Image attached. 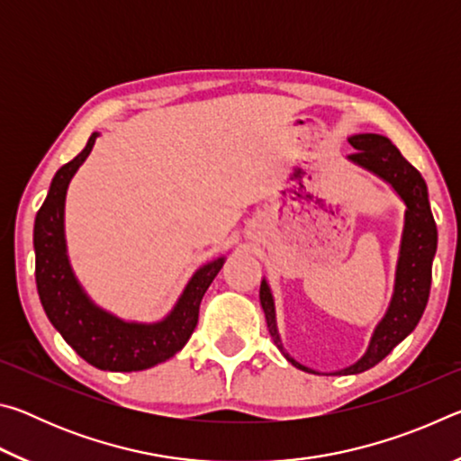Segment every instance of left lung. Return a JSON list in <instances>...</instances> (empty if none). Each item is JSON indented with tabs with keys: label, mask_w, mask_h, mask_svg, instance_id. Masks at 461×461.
Segmentation results:
<instances>
[{
	"label": "left lung",
	"mask_w": 461,
	"mask_h": 461,
	"mask_svg": "<svg viewBox=\"0 0 461 461\" xmlns=\"http://www.w3.org/2000/svg\"><path fill=\"white\" fill-rule=\"evenodd\" d=\"M349 144L356 148V152L349 154V160L368 168L370 173L378 175L386 183L393 185V189L401 194L404 205H407V212H404L401 256L399 264H396L394 294L393 301H390V307L372 335L368 352L354 366L335 374H360L364 370H370L372 366L384 360L415 330L427 307L429 291H431V267L437 249V225L431 207H429L427 185L419 170L384 136L357 134L349 138ZM260 303L264 315H267L270 335L275 338L280 352L299 370L313 372L307 366L294 362L283 349L276 330L275 301H272V293L267 280H262L260 285Z\"/></svg>",
	"instance_id": "8db88e82"
}]
</instances>
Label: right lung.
<instances>
[{
  "mask_svg": "<svg viewBox=\"0 0 461 461\" xmlns=\"http://www.w3.org/2000/svg\"><path fill=\"white\" fill-rule=\"evenodd\" d=\"M97 136L91 134L87 146L57 170L49 194L38 209L34 221L36 286L46 317L85 362L99 370L138 372L168 360L185 348L197 327L203 294L221 270L223 258L194 272L175 309L158 323H126L99 309L77 283L65 244L68 183L89 156Z\"/></svg>",
  "mask_w": 461,
  "mask_h": 461,
  "instance_id": "right-lung-1",
  "label": "right lung"
}]
</instances>
